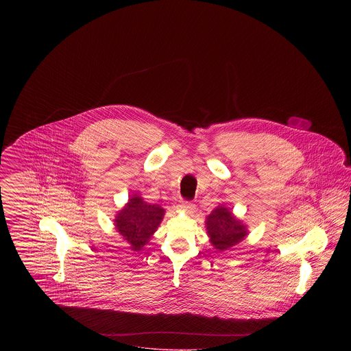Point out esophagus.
I'll use <instances>...</instances> for the list:
<instances>
[{"label": "esophagus", "instance_id": "obj_1", "mask_svg": "<svg viewBox=\"0 0 351 351\" xmlns=\"http://www.w3.org/2000/svg\"><path fill=\"white\" fill-rule=\"evenodd\" d=\"M179 208H180L183 212H186V213H193V212H195V205H193L192 202H189V201H182L180 205H179Z\"/></svg>", "mask_w": 351, "mask_h": 351}]
</instances>
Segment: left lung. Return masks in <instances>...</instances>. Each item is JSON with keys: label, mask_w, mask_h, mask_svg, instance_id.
<instances>
[{"label": "left lung", "mask_w": 351, "mask_h": 351, "mask_svg": "<svg viewBox=\"0 0 351 351\" xmlns=\"http://www.w3.org/2000/svg\"><path fill=\"white\" fill-rule=\"evenodd\" d=\"M205 223L210 243L218 251L232 249L247 235L246 225H243L241 219L234 217L232 210L223 205L212 210Z\"/></svg>", "instance_id": "1"}]
</instances>
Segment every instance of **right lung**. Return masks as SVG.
<instances>
[{
    "label": "right lung",
    "instance_id": "obj_1",
    "mask_svg": "<svg viewBox=\"0 0 351 351\" xmlns=\"http://www.w3.org/2000/svg\"><path fill=\"white\" fill-rule=\"evenodd\" d=\"M165 217V209L158 204H147L136 193L118 212L114 225L134 251L142 250Z\"/></svg>",
    "mask_w": 351,
    "mask_h": 351
}]
</instances>
